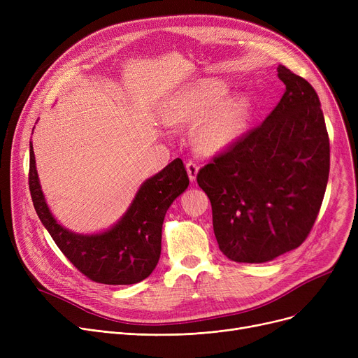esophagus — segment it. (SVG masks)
<instances>
[{
  "mask_svg": "<svg viewBox=\"0 0 358 358\" xmlns=\"http://www.w3.org/2000/svg\"><path fill=\"white\" fill-rule=\"evenodd\" d=\"M185 168H187V174H189L190 181H192V182L196 181V177H197V174H199V165H197L196 162H193V161H189V162H187Z\"/></svg>",
  "mask_w": 358,
  "mask_h": 358,
  "instance_id": "34e87169",
  "label": "esophagus"
}]
</instances>
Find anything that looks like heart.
<instances>
[{"label":"heart","instance_id":"obj_1","mask_svg":"<svg viewBox=\"0 0 358 358\" xmlns=\"http://www.w3.org/2000/svg\"><path fill=\"white\" fill-rule=\"evenodd\" d=\"M222 80H201L181 91L164 111L166 124H194V143L203 154L215 155L231 148L247 127L251 100L228 94Z\"/></svg>","mask_w":358,"mask_h":358}]
</instances>
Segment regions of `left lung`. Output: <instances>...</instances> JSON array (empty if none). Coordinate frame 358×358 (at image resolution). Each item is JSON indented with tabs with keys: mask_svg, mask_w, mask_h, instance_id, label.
I'll return each instance as SVG.
<instances>
[{
	"mask_svg": "<svg viewBox=\"0 0 358 358\" xmlns=\"http://www.w3.org/2000/svg\"><path fill=\"white\" fill-rule=\"evenodd\" d=\"M277 71L286 91L270 116L197 174L219 248L235 262L259 264L300 247L328 184L321 101L306 80Z\"/></svg>",
	"mask_w": 358,
	"mask_h": 358,
	"instance_id": "1",
	"label": "left lung"
}]
</instances>
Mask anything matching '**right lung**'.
<instances>
[{
    "label": "right lung",
    "mask_w": 358,
    "mask_h": 358,
    "mask_svg": "<svg viewBox=\"0 0 358 358\" xmlns=\"http://www.w3.org/2000/svg\"><path fill=\"white\" fill-rule=\"evenodd\" d=\"M29 187L43 227L64 255L90 280L103 285H135L150 275L161 255L162 223L173 201L189 187L180 158L145 180L123 216L106 231L77 234L55 219L46 203L30 142Z\"/></svg>",
    "instance_id": "add662e5"
}]
</instances>
